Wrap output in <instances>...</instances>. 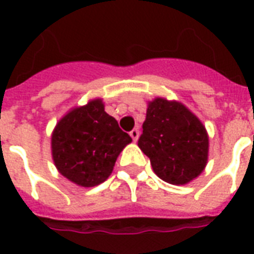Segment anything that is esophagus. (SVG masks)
<instances>
[{"mask_svg":"<svg viewBox=\"0 0 254 254\" xmlns=\"http://www.w3.org/2000/svg\"><path fill=\"white\" fill-rule=\"evenodd\" d=\"M129 134H130L131 139H133V141L135 142V141H137V139H138V137H139V130H138V129H133V130H131Z\"/></svg>","mask_w":254,"mask_h":254,"instance_id":"obj_1","label":"esophagus"}]
</instances>
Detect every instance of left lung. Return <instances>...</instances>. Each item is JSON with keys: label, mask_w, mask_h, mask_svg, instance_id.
Segmentation results:
<instances>
[{"label": "left lung", "mask_w": 254, "mask_h": 254, "mask_svg": "<svg viewBox=\"0 0 254 254\" xmlns=\"http://www.w3.org/2000/svg\"><path fill=\"white\" fill-rule=\"evenodd\" d=\"M138 146L162 181L185 185L204 169L208 135L203 124L185 105L155 99L147 108Z\"/></svg>", "instance_id": "8db88e82"}]
</instances>
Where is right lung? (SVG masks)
I'll list each match as a JSON object with an SVG mask.
<instances>
[{"label":"right lung","instance_id":"add662e5","mask_svg":"<svg viewBox=\"0 0 254 254\" xmlns=\"http://www.w3.org/2000/svg\"><path fill=\"white\" fill-rule=\"evenodd\" d=\"M130 142V135L104 111L101 100H93L59 121L51 138L53 158L67 179L93 187L107 181L119 154Z\"/></svg>","mask_w":254,"mask_h":254}]
</instances>
